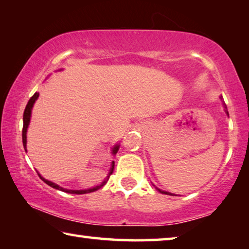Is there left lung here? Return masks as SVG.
Instances as JSON below:
<instances>
[{
  "label": "left lung",
  "mask_w": 249,
  "mask_h": 249,
  "mask_svg": "<svg viewBox=\"0 0 249 249\" xmlns=\"http://www.w3.org/2000/svg\"><path fill=\"white\" fill-rule=\"evenodd\" d=\"M221 100L223 101V98H222V96H221ZM223 107H224V109H225L226 114H227V115H229V112H227V107H226V104H225V103H223ZM153 185H154V187L156 188V190H157V191H159L160 193H163V195H168V196H176V195H174V193H170V192H167V191L160 190V189H159V188H157V187H156V185H155V184H153Z\"/></svg>",
  "instance_id": "8db88e82"
}]
</instances>
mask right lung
<instances>
[{"label": "right lung", "instance_id": "1", "mask_svg": "<svg viewBox=\"0 0 249 249\" xmlns=\"http://www.w3.org/2000/svg\"><path fill=\"white\" fill-rule=\"evenodd\" d=\"M39 96V93H36L34 94L31 99H29L28 103L26 105V107H25V111H24V115H23V134H22V137H23V146H24V149L25 151H27L26 149V144H27V128L29 126V123H31V116H32V109H33V107L34 104H35L36 100L38 99ZM119 148H120V144H116L114 145V147L112 148V155H116L117 151H119ZM113 170H114V161H112L111 163V168H109V171H108V175L107 176V178H105L103 180V182L101 184H98L96 187H93V188H90V189H84V190H71V189H66V188H62V187H59V185L57 183H53V181H49L47 179H45L44 177H41V175L39 174L38 171H37V174H38L39 178L44 181V182L46 184L50 185V187L53 188V189H57V190H60L62 192H67V193H71V195H86V193H90V192H94L96 190H99L100 188H102L103 185L107 182V180L109 178V176L112 175Z\"/></svg>", "mask_w": 249, "mask_h": 249}]
</instances>
